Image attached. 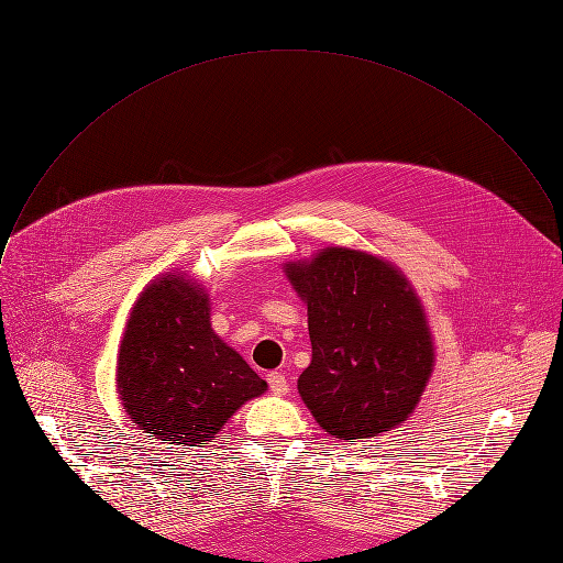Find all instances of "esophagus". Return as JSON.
Segmentation results:
<instances>
[{"label": "esophagus", "mask_w": 563, "mask_h": 563, "mask_svg": "<svg viewBox=\"0 0 563 563\" xmlns=\"http://www.w3.org/2000/svg\"><path fill=\"white\" fill-rule=\"evenodd\" d=\"M267 383H269L272 394H276V396H285L287 389H289V383H287V378L283 376L280 371H272L269 376H267Z\"/></svg>", "instance_id": "obj_1"}]
</instances>
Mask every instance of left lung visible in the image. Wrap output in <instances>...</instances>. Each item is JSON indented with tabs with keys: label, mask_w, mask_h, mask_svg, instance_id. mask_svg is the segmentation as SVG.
I'll return each mask as SVG.
<instances>
[{
	"label": "left lung",
	"mask_w": 563,
	"mask_h": 563,
	"mask_svg": "<svg viewBox=\"0 0 563 563\" xmlns=\"http://www.w3.org/2000/svg\"><path fill=\"white\" fill-rule=\"evenodd\" d=\"M287 276L308 303L312 362L298 394L336 439L402 423L432 373V336L419 298L387 262L328 249Z\"/></svg>",
	"instance_id": "1"
}]
</instances>
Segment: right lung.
I'll return each mask as SVG.
<instances>
[{
  "mask_svg": "<svg viewBox=\"0 0 563 563\" xmlns=\"http://www.w3.org/2000/svg\"><path fill=\"white\" fill-rule=\"evenodd\" d=\"M126 415L148 437L197 445L267 383L210 328L203 289L180 276L146 287L135 303L118 360Z\"/></svg>",
  "mask_w": 563,
  "mask_h": 563,
  "instance_id": "obj_1",
  "label": "right lung"
}]
</instances>
